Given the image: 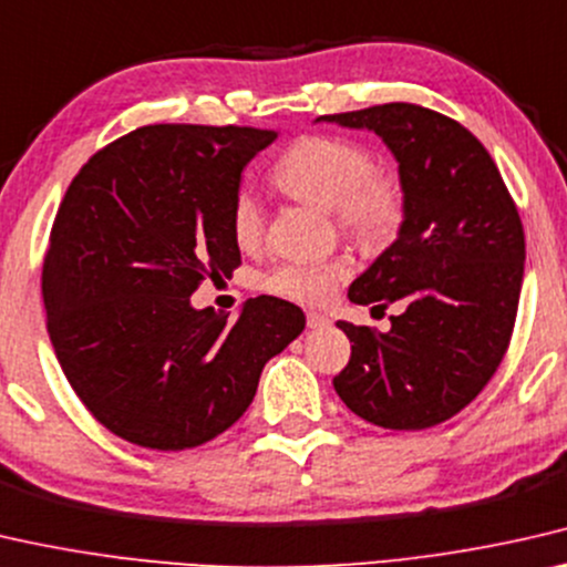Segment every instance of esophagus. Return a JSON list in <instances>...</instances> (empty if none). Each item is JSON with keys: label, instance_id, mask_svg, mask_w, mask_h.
I'll return each mask as SVG.
<instances>
[{"label": "esophagus", "instance_id": "esophagus-1", "mask_svg": "<svg viewBox=\"0 0 567 567\" xmlns=\"http://www.w3.org/2000/svg\"><path fill=\"white\" fill-rule=\"evenodd\" d=\"M328 323H331V318L323 316V312H316V310L308 312V328H326Z\"/></svg>", "mask_w": 567, "mask_h": 567}]
</instances>
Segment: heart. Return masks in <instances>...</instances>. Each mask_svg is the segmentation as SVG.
<instances>
[{
    "label": "heart",
    "mask_w": 567,
    "mask_h": 567,
    "mask_svg": "<svg viewBox=\"0 0 567 567\" xmlns=\"http://www.w3.org/2000/svg\"><path fill=\"white\" fill-rule=\"evenodd\" d=\"M272 183L287 196L331 210L338 229L364 247H382L402 229L408 200L400 177L374 171V157L357 142L310 134L277 159ZM231 236L244 251L259 249L265 214L251 193L231 203ZM349 277V261H285L267 275L265 290L277 298L318 306Z\"/></svg>",
    "instance_id": "heart-1"
}]
</instances>
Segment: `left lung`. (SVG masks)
<instances>
[{
  "instance_id": "1",
  "label": "left lung",
  "mask_w": 567,
  "mask_h": 567,
  "mask_svg": "<svg viewBox=\"0 0 567 567\" xmlns=\"http://www.w3.org/2000/svg\"><path fill=\"white\" fill-rule=\"evenodd\" d=\"M316 122L374 132L408 200L396 239L349 287L351 302L402 312L386 333L338 320L353 346L333 386L371 425L433 427L476 400L509 346L525 277L517 206L486 147L433 109L396 101Z\"/></svg>"
}]
</instances>
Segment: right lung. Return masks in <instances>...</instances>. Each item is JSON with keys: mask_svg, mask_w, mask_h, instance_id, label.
<instances>
[{"mask_svg": "<svg viewBox=\"0 0 567 567\" xmlns=\"http://www.w3.org/2000/svg\"><path fill=\"white\" fill-rule=\"evenodd\" d=\"M255 126L152 124L99 150L68 185L42 265L58 364L91 415L134 445L185 451L229 430L261 369L306 328L292 302L259 295L229 323L196 310L200 280L241 261L231 203Z\"/></svg>", "mask_w": 567, "mask_h": 567, "instance_id": "obj_1", "label": "right lung"}]
</instances>
